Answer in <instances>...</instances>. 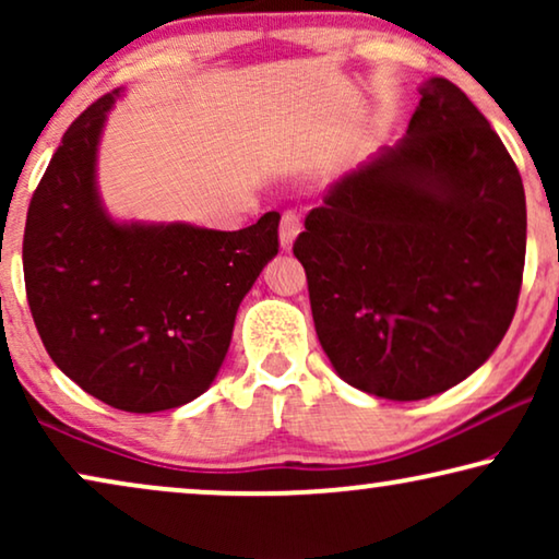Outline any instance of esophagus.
Wrapping results in <instances>:
<instances>
[{
  "label": "esophagus",
  "instance_id": "esophagus-1",
  "mask_svg": "<svg viewBox=\"0 0 559 559\" xmlns=\"http://www.w3.org/2000/svg\"><path fill=\"white\" fill-rule=\"evenodd\" d=\"M300 228H302L300 213L287 211L285 216H282V224H280V247L285 251L293 249V243L297 239V234H300Z\"/></svg>",
  "mask_w": 559,
  "mask_h": 559
}]
</instances>
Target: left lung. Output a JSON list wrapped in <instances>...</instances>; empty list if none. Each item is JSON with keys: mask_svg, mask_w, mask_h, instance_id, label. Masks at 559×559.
<instances>
[{"mask_svg": "<svg viewBox=\"0 0 559 559\" xmlns=\"http://www.w3.org/2000/svg\"><path fill=\"white\" fill-rule=\"evenodd\" d=\"M407 134L335 180L295 257L316 333L346 384L417 402L488 361L514 318L522 175L455 83L427 79Z\"/></svg>", "mask_w": 559, "mask_h": 559, "instance_id": "8db88e82", "label": "left lung"}]
</instances>
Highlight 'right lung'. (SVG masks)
I'll return each mask as SVG.
<instances>
[{"label": "right lung", "instance_id": "add662e5", "mask_svg": "<svg viewBox=\"0 0 559 559\" xmlns=\"http://www.w3.org/2000/svg\"><path fill=\"white\" fill-rule=\"evenodd\" d=\"M121 94L98 98L68 127L29 203L22 266L58 369L109 407L150 415L213 384L241 300L277 257L280 213L239 231L114 218L96 163Z\"/></svg>", "mask_w": 559, "mask_h": 559}]
</instances>
